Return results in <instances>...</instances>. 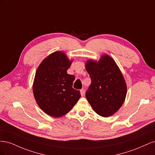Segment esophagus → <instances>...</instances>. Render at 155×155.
<instances>
[{
    "instance_id": "obj_1",
    "label": "esophagus",
    "mask_w": 155,
    "mask_h": 155,
    "mask_svg": "<svg viewBox=\"0 0 155 155\" xmlns=\"http://www.w3.org/2000/svg\"><path fill=\"white\" fill-rule=\"evenodd\" d=\"M80 93H81V96H83L84 94H85V90H84L83 88H82L81 90H80Z\"/></svg>"
}]
</instances>
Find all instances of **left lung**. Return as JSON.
I'll use <instances>...</instances> for the list:
<instances>
[{"label": "left lung", "mask_w": 155, "mask_h": 155, "mask_svg": "<svg viewBox=\"0 0 155 155\" xmlns=\"http://www.w3.org/2000/svg\"><path fill=\"white\" fill-rule=\"evenodd\" d=\"M85 67L91 78L85 96L96 113L109 117L123 105L127 95V85L121 70L113 58L104 54L100 59H88Z\"/></svg>", "instance_id": "1"}]
</instances>
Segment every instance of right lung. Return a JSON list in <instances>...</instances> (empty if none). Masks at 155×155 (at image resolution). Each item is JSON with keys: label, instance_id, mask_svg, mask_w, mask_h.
Instances as JSON below:
<instances>
[{"label": "right lung", "instance_id": "obj_1", "mask_svg": "<svg viewBox=\"0 0 155 155\" xmlns=\"http://www.w3.org/2000/svg\"><path fill=\"white\" fill-rule=\"evenodd\" d=\"M73 60L61 51L50 54L37 69L33 92L37 105L46 114L61 117L71 110L81 97L72 88L75 77L67 74Z\"/></svg>", "mask_w": 155, "mask_h": 155}]
</instances>
